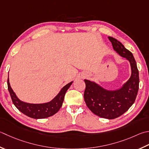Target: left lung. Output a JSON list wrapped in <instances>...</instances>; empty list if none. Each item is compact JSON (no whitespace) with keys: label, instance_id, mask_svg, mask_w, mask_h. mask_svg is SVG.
Listing matches in <instances>:
<instances>
[{"label":"left lung","instance_id":"left-lung-1","mask_svg":"<svg viewBox=\"0 0 149 149\" xmlns=\"http://www.w3.org/2000/svg\"><path fill=\"white\" fill-rule=\"evenodd\" d=\"M113 49L130 63V77L127 82L116 90L104 88L100 84L84 79L86 88L84 99L91 111L101 118H117L127 112L134 103L139 89V72L132 54L115 38L109 37Z\"/></svg>","mask_w":149,"mask_h":149}]
</instances>
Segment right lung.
I'll use <instances>...</instances> for the list:
<instances>
[{"label":"right lung","mask_w":149,"mask_h":149,"mask_svg":"<svg viewBox=\"0 0 149 149\" xmlns=\"http://www.w3.org/2000/svg\"><path fill=\"white\" fill-rule=\"evenodd\" d=\"M73 82L74 81H72L63 86L57 95L51 101L43 103H29L19 100L10 86L9 75L8 77V88L13 103L19 111L31 118L44 119L50 117L59 111L63 104L66 92Z\"/></svg>","instance_id":"right-lung-1"}]
</instances>
